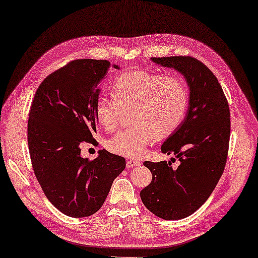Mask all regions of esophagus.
<instances>
[{
	"label": "esophagus",
	"instance_id": "1",
	"mask_svg": "<svg viewBox=\"0 0 258 258\" xmlns=\"http://www.w3.org/2000/svg\"><path fill=\"white\" fill-rule=\"evenodd\" d=\"M141 163L139 162V161H137V160H135V159H129L128 161H127V163H126V165H127V167H135V166H138V165H140Z\"/></svg>",
	"mask_w": 258,
	"mask_h": 258
}]
</instances>
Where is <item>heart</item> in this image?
Returning a JSON list of instances; mask_svg holds the SVG:
<instances>
[{"label":"heart","mask_w":258,"mask_h":258,"mask_svg":"<svg viewBox=\"0 0 258 258\" xmlns=\"http://www.w3.org/2000/svg\"><path fill=\"white\" fill-rule=\"evenodd\" d=\"M110 91L113 99H98L95 116L103 129L111 131L117 127L122 112L131 110L135 126L106 141L112 153L128 158L141 157L157 138L172 136L181 125L189 104L188 88L179 77L148 70L119 75Z\"/></svg>","instance_id":"heart-1"}]
</instances>
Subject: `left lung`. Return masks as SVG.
Wrapping results in <instances>:
<instances>
[{"instance_id":"8db88e82","label":"left lung","mask_w":258,"mask_h":258,"mask_svg":"<svg viewBox=\"0 0 258 258\" xmlns=\"http://www.w3.org/2000/svg\"><path fill=\"white\" fill-rule=\"evenodd\" d=\"M155 64L181 74L189 87V106L179 128L161 146L179 160L145 161L153 179L141 191L145 207L164 220L189 217L205 203L223 174L229 144L226 97L211 70L191 56L152 57Z\"/></svg>"}]
</instances>
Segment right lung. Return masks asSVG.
I'll list each match as a JSON object with an SVG mask.
<instances>
[{
	"label": "right lung",
	"instance_id": "right-lung-1",
	"mask_svg": "<svg viewBox=\"0 0 258 258\" xmlns=\"http://www.w3.org/2000/svg\"><path fill=\"white\" fill-rule=\"evenodd\" d=\"M110 67L105 59L70 61L43 80L32 102L28 142L33 170L47 199L68 217L98 211L126 166L125 158L105 149L91 161L80 148L95 141L98 85Z\"/></svg>",
	"mask_w": 258,
	"mask_h": 258
}]
</instances>
